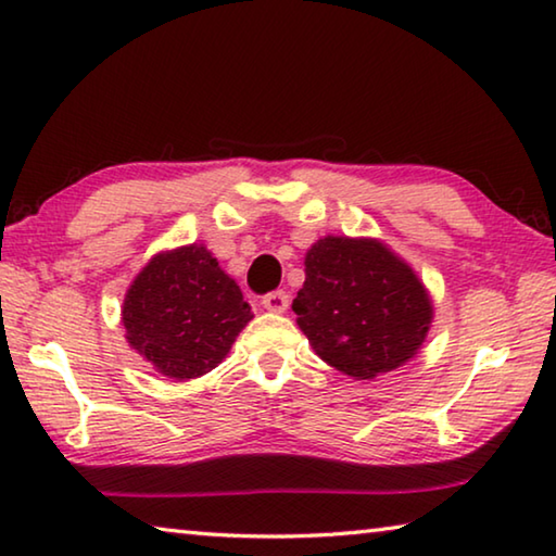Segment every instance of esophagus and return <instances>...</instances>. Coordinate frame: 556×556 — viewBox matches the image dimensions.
I'll list each match as a JSON object with an SVG mask.
<instances>
[{
    "instance_id": "esophagus-1",
    "label": "esophagus",
    "mask_w": 556,
    "mask_h": 556,
    "mask_svg": "<svg viewBox=\"0 0 556 556\" xmlns=\"http://www.w3.org/2000/svg\"><path fill=\"white\" fill-rule=\"evenodd\" d=\"M262 304H264V309L281 314V312H287V306H289V294L281 292V289H275V292L262 296Z\"/></svg>"
}]
</instances>
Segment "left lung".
Instances as JSON below:
<instances>
[{
    "instance_id": "8db88e82",
    "label": "left lung",
    "mask_w": 556,
    "mask_h": 556,
    "mask_svg": "<svg viewBox=\"0 0 556 556\" xmlns=\"http://www.w3.org/2000/svg\"><path fill=\"white\" fill-rule=\"evenodd\" d=\"M292 309L326 364L374 378L405 364L426 339L433 306L418 277L376 240L324 237L306 252Z\"/></svg>"
}]
</instances>
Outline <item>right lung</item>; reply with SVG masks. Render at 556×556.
I'll list each match as a JSON object with an SVG mask.
<instances>
[{"mask_svg": "<svg viewBox=\"0 0 556 556\" xmlns=\"http://www.w3.org/2000/svg\"><path fill=\"white\" fill-rule=\"evenodd\" d=\"M250 319L240 287L198 244L153 257L123 302L128 343L175 381L213 371Z\"/></svg>", "mask_w": 556, "mask_h": 556, "instance_id": "add662e5", "label": "right lung"}]
</instances>
